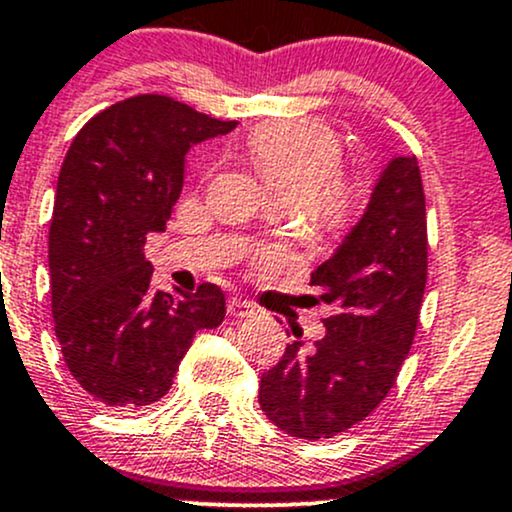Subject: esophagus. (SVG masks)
I'll return each mask as SVG.
<instances>
[{"label":"esophagus","instance_id":"1","mask_svg":"<svg viewBox=\"0 0 512 512\" xmlns=\"http://www.w3.org/2000/svg\"><path fill=\"white\" fill-rule=\"evenodd\" d=\"M228 316L230 318H250V316H255V306L243 299H230L228 301Z\"/></svg>","mask_w":512,"mask_h":512}]
</instances>
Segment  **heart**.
Returning <instances> with one entry per match:
<instances>
[{
	"mask_svg": "<svg viewBox=\"0 0 512 512\" xmlns=\"http://www.w3.org/2000/svg\"><path fill=\"white\" fill-rule=\"evenodd\" d=\"M252 165L274 201L299 206L320 233H340L355 216L359 187L340 172L342 143L325 123L289 121L257 131Z\"/></svg>",
	"mask_w": 512,
	"mask_h": 512,
	"instance_id": "obj_1",
	"label": "heart"
}]
</instances>
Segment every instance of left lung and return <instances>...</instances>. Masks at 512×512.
Returning <instances> with one entry per match:
<instances>
[{"mask_svg": "<svg viewBox=\"0 0 512 512\" xmlns=\"http://www.w3.org/2000/svg\"><path fill=\"white\" fill-rule=\"evenodd\" d=\"M428 282L425 192L415 157H393L376 182L364 216L311 286L333 303L325 335L286 345L262 374L260 408L301 440H323L362 423L396 384L411 352Z\"/></svg>", "mask_w": 512, "mask_h": 512, "instance_id": "left-lung-1", "label": "left lung"}]
</instances>
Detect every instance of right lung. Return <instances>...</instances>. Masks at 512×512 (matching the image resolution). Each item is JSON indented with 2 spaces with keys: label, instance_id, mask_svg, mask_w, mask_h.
Segmentation results:
<instances>
[{
  "label": "right lung",
  "instance_id": "add662e5",
  "mask_svg": "<svg viewBox=\"0 0 512 512\" xmlns=\"http://www.w3.org/2000/svg\"><path fill=\"white\" fill-rule=\"evenodd\" d=\"M235 126L138 94L99 111L67 150L48 235L50 306L67 369L99 406L160 401L196 330L226 318L216 284L182 296L150 291L143 247L170 221L189 148Z\"/></svg>",
  "mask_w": 512,
  "mask_h": 512
}]
</instances>
